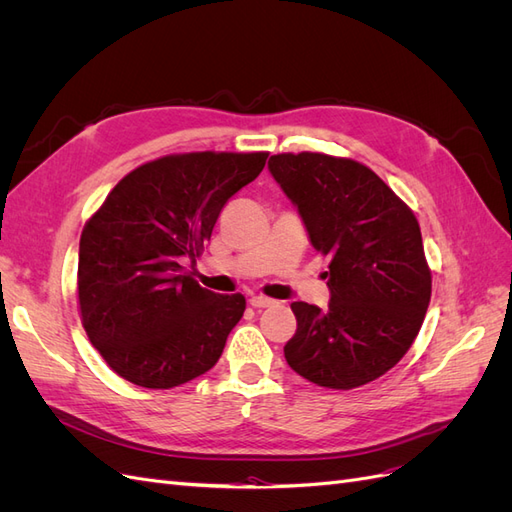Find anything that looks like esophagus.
Wrapping results in <instances>:
<instances>
[{
    "mask_svg": "<svg viewBox=\"0 0 512 512\" xmlns=\"http://www.w3.org/2000/svg\"><path fill=\"white\" fill-rule=\"evenodd\" d=\"M250 305L260 309V307H271V305H275V301H273V299H267V297H260V294H256V297L250 299Z\"/></svg>",
    "mask_w": 512,
    "mask_h": 512,
    "instance_id": "1",
    "label": "esophagus"
}]
</instances>
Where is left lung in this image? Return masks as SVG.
<instances>
[{
	"label": "left lung",
	"mask_w": 512,
	"mask_h": 512,
	"mask_svg": "<svg viewBox=\"0 0 512 512\" xmlns=\"http://www.w3.org/2000/svg\"><path fill=\"white\" fill-rule=\"evenodd\" d=\"M269 168L297 205L314 250L331 258L329 307L290 305L297 331L284 346L288 365L337 391L380 378L410 350L431 299L416 215L352 158L277 153Z\"/></svg>",
	"instance_id": "obj_1"
}]
</instances>
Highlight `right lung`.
<instances>
[{
	"mask_svg": "<svg viewBox=\"0 0 512 512\" xmlns=\"http://www.w3.org/2000/svg\"><path fill=\"white\" fill-rule=\"evenodd\" d=\"M267 158V151L168 153L136 166L85 222L81 322L117 376L158 391L218 363L245 297L203 288L183 262L203 254L228 198Z\"/></svg>",
	"mask_w": 512,
	"mask_h": 512,
	"instance_id": "1",
	"label": "right lung"
}]
</instances>
